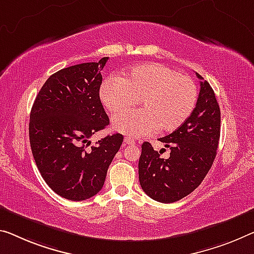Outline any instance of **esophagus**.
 I'll list each match as a JSON object with an SVG mask.
<instances>
[{"label":"esophagus","mask_w":254,"mask_h":254,"mask_svg":"<svg viewBox=\"0 0 254 254\" xmlns=\"http://www.w3.org/2000/svg\"><path fill=\"white\" fill-rule=\"evenodd\" d=\"M124 144H125V145H134L135 140L132 139V138H130V137H125Z\"/></svg>","instance_id":"1"}]
</instances>
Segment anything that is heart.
I'll return each instance as SVG.
<instances>
[{"label": "heart", "instance_id": "obj_1", "mask_svg": "<svg viewBox=\"0 0 254 254\" xmlns=\"http://www.w3.org/2000/svg\"><path fill=\"white\" fill-rule=\"evenodd\" d=\"M103 105L114 117L122 116L139 100L143 109L119 117L114 127L130 137H143L158 129L175 131L193 114L197 100L195 81L161 64L134 67L123 77L109 78L100 89Z\"/></svg>", "mask_w": 254, "mask_h": 254}]
</instances>
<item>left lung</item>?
Segmentation results:
<instances>
[{"mask_svg": "<svg viewBox=\"0 0 254 254\" xmlns=\"http://www.w3.org/2000/svg\"><path fill=\"white\" fill-rule=\"evenodd\" d=\"M200 93L187 122L165 137L159 138L170 149L161 158L149 142L142 144L138 161L140 187L161 203H173L192 193L201 184L216 158L220 138V109L212 87L196 72Z\"/></svg>", "mask_w": 254, "mask_h": 254, "instance_id": "8db88e82", "label": "left lung"}]
</instances>
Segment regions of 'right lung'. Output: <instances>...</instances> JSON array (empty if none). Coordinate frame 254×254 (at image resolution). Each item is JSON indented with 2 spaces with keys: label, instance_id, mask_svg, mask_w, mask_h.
Wrapping results in <instances>:
<instances>
[{
  "label": "right lung",
  "instance_id": "1",
  "mask_svg": "<svg viewBox=\"0 0 254 254\" xmlns=\"http://www.w3.org/2000/svg\"><path fill=\"white\" fill-rule=\"evenodd\" d=\"M108 59L53 73L30 111L29 140L36 166L51 190L70 201H84L100 192L124 140L118 132L95 145L89 140L109 125L100 100L101 70Z\"/></svg>",
  "mask_w": 254,
  "mask_h": 254
}]
</instances>
